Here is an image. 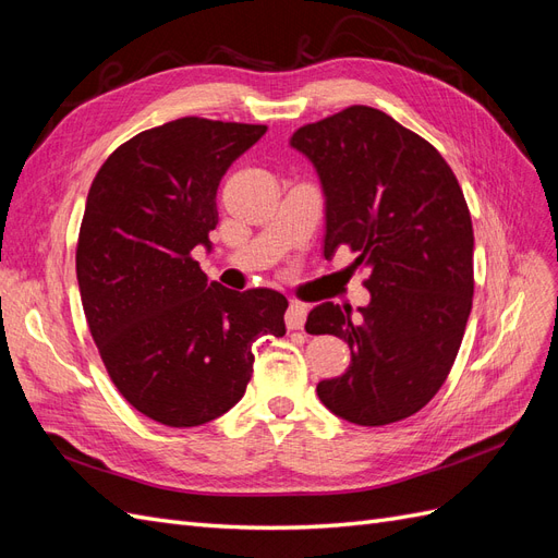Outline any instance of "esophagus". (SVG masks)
Segmentation results:
<instances>
[{
  "label": "esophagus",
  "instance_id": "1",
  "mask_svg": "<svg viewBox=\"0 0 558 558\" xmlns=\"http://www.w3.org/2000/svg\"><path fill=\"white\" fill-rule=\"evenodd\" d=\"M305 318H307V307L300 305V302H291L289 310H286V326H289V330H300L305 326Z\"/></svg>",
  "mask_w": 558,
  "mask_h": 558
}]
</instances>
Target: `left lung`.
<instances>
[{"label": "left lung", "instance_id": "obj_1", "mask_svg": "<svg viewBox=\"0 0 558 558\" xmlns=\"http://www.w3.org/2000/svg\"><path fill=\"white\" fill-rule=\"evenodd\" d=\"M291 146L318 174L326 197L324 256L359 253L369 305L324 302L307 332H330L351 349L342 377L318 381L326 408L359 426L416 414L440 391L472 310L470 211L437 150L391 116L349 107L300 128Z\"/></svg>", "mask_w": 558, "mask_h": 558}]
</instances>
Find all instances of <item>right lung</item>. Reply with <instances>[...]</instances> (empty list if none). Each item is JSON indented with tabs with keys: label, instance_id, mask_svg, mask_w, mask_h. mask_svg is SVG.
I'll list each match as a JSON object with an SVG mask.
<instances>
[{
	"label": "right lung",
	"instance_id": "obj_1",
	"mask_svg": "<svg viewBox=\"0 0 558 558\" xmlns=\"http://www.w3.org/2000/svg\"><path fill=\"white\" fill-rule=\"evenodd\" d=\"M265 125L179 118L118 146L90 185L76 246L83 312L107 373L172 428L226 414L246 391L253 342L286 332L289 300L207 281L216 191Z\"/></svg>",
	"mask_w": 558,
	"mask_h": 558
}]
</instances>
